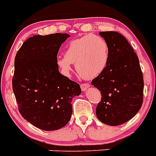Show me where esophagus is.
<instances>
[{"instance_id": "esophagus-1", "label": "esophagus", "mask_w": 156, "mask_h": 156, "mask_svg": "<svg viewBox=\"0 0 156 156\" xmlns=\"http://www.w3.org/2000/svg\"><path fill=\"white\" fill-rule=\"evenodd\" d=\"M89 87L90 85L88 83H82V84H81V88L83 91H85V90H86L88 88H89Z\"/></svg>"}]
</instances>
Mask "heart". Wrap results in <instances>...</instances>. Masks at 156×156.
I'll use <instances>...</instances> for the list:
<instances>
[{
    "label": "heart",
    "instance_id": "1",
    "mask_svg": "<svg viewBox=\"0 0 156 156\" xmlns=\"http://www.w3.org/2000/svg\"><path fill=\"white\" fill-rule=\"evenodd\" d=\"M108 58L107 41L101 36L86 34L68 43L65 56L58 58L57 65L64 74L68 75L71 64H75V69L80 76L92 79L104 71Z\"/></svg>",
    "mask_w": 156,
    "mask_h": 156
}]
</instances>
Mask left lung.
<instances>
[{
  "label": "left lung",
  "mask_w": 156,
  "mask_h": 156,
  "mask_svg": "<svg viewBox=\"0 0 156 156\" xmlns=\"http://www.w3.org/2000/svg\"><path fill=\"white\" fill-rule=\"evenodd\" d=\"M109 48L104 71L91 81L101 91L96 115L101 122L116 126L130 120L143 102L144 81L139 58L127 39L117 31H101Z\"/></svg>",
  "instance_id": "1"
}]
</instances>
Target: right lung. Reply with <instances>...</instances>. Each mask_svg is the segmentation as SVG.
<instances>
[{
    "instance_id": "add662e5",
    "label": "right lung",
    "mask_w": 156,
    "mask_h": 156,
    "mask_svg": "<svg viewBox=\"0 0 156 156\" xmlns=\"http://www.w3.org/2000/svg\"><path fill=\"white\" fill-rule=\"evenodd\" d=\"M69 34L34 35L23 43L14 58L12 88L24 119L45 131L62 129L72 114L71 101L80 85L58 71L57 55Z\"/></svg>"
}]
</instances>
